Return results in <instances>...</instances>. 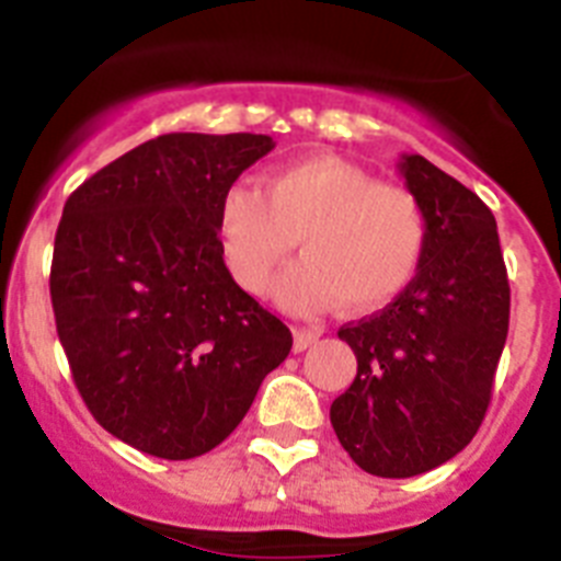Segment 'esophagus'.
<instances>
[{
    "label": "esophagus",
    "mask_w": 561,
    "mask_h": 561,
    "mask_svg": "<svg viewBox=\"0 0 561 561\" xmlns=\"http://www.w3.org/2000/svg\"><path fill=\"white\" fill-rule=\"evenodd\" d=\"M320 334H323V331L314 329V325H297V329H295V351L311 348V345L320 340Z\"/></svg>",
    "instance_id": "obj_1"
}]
</instances>
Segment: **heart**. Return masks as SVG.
<instances>
[{
  "label": "heart",
  "instance_id": "b5f03b06",
  "mask_svg": "<svg viewBox=\"0 0 561 561\" xmlns=\"http://www.w3.org/2000/svg\"><path fill=\"white\" fill-rule=\"evenodd\" d=\"M221 250L247 291H266L300 238L277 300L306 311L340 300L370 311L408 289L427 252V216L408 187L379 185L340 157L277 168L261 187L238 185L221 202Z\"/></svg>",
  "mask_w": 561,
  "mask_h": 561
}]
</instances>
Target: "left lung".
<instances>
[{
  "instance_id": "obj_1",
  "label": "left lung",
  "mask_w": 561,
  "mask_h": 561,
  "mask_svg": "<svg viewBox=\"0 0 561 561\" xmlns=\"http://www.w3.org/2000/svg\"><path fill=\"white\" fill-rule=\"evenodd\" d=\"M404 185L427 216V252L379 314L340 329L356 379L331 427L376 478H413L474 438L508 334V275L497 221L478 193L421 153H401Z\"/></svg>"
}]
</instances>
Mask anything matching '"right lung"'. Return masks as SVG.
I'll return each instance as SVG.
<instances>
[{"instance_id":"1","label":"right lung","mask_w":561,"mask_h":561,"mask_svg":"<svg viewBox=\"0 0 561 561\" xmlns=\"http://www.w3.org/2000/svg\"><path fill=\"white\" fill-rule=\"evenodd\" d=\"M272 148L266 134H162L64 205L49 272L58 340L98 424L153 458L219 447L291 351L219 241L232 182Z\"/></svg>"}]
</instances>
